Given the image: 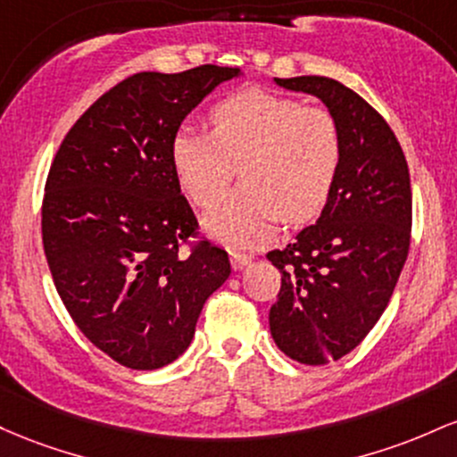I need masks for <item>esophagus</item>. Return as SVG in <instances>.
Instances as JSON below:
<instances>
[{
    "mask_svg": "<svg viewBox=\"0 0 457 457\" xmlns=\"http://www.w3.org/2000/svg\"><path fill=\"white\" fill-rule=\"evenodd\" d=\"M253 261V254L245 253H230V263H233V270H244L245 265Z\"/></svg>",
    "mask_w": 457,
    "mask_h": 457,
    "instance_id": "1",
    "label": "esophagus"
}]
</instances>
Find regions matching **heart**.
<instances>
[{"instance_id":"obj_1","label":"heart","mask_w":457,"mask_h":457,"mask_svg":"<svg viewBox=\"0 0 457 457\" xmlns=\"http://www.w3.org/2000/svg\"><path fill=\"white\" fill-rule=\"evenodd\" d=\"M212 131L181 127L170 162L187 196L209 209L239 166L244 186L204 227L230 248L263 244L280 220L306 222L324 209L341 166V133L324 107L268 90H244L209 112Z\"/></svg>"}]
</instances>
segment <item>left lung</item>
Returning <instances> with one entry per match:
<instances>
[{
  "label": "left lung",
  "instance_id": "1",
  "mask_svg": "<svg viewBox=\"0 0 457 457\" xmlns=\"http://www.w3.org/2000/svg\"><path fill=\"white\" fill-rule=\"evenodd\" d=\"M274 84L317 96L341 133V166L320 220L268 254L280 270L271 339L302 365H326L378 324L406 263L408 163L386 120L341 81L306 75Z\"/></svg>",
  "mask_w": 457,
  "mask_h": 457
}]
</instances>
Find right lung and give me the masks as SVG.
I'll use <instances>...</instances> for the list:
<instances>
[{
	"instance_id": "1",
	"label": "right lung",
	"mask_w": 457,
	"mask_h": 457,
	"mask_svg": "<svg viewBox=\"0 0 457 457\" xmlns=\"http://www.w3.org/2000/svg\"><path fill=\"white\" fill-rule=\"evenodd\" d=\"M233 66L137 73L107 90L66 133L45 186L43 245L55 289L88 339L120 365H170L204 302L230 276L227 250L201 242L170 142Z\"/></svg>"
}]
</instances>
